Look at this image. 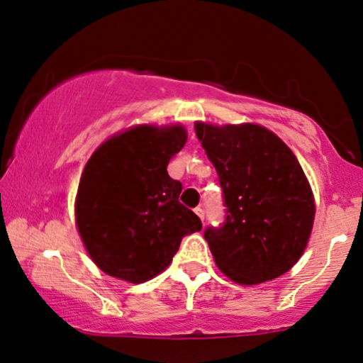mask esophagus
I'll use <instances>...</instances> for the list:
<instances>
[{
  "label": "esophagus",
  "mask_w": 363,
  "mask_h": 363,
  "mask_svg": "<svg viewBox=\"0 0 363 363\" xmlns=\"http://www.w3.org/2000/svg\"><path fill=\"white\" fill-rule=\"evenodd\" d=\"M195 213H196V216H198V218H200V220H201V223H203V221H205V211H203V210H201V208H196V210H195Z\"/></svg>",
  "instance_id": "esophagus-1"
}]
</instances>
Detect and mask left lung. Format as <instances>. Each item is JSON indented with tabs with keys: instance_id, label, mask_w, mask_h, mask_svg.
<instances>
[{
	"instance_id": "8db88e82",
	"label": "left lung",
	"mask_w": 363,
	"mask_h": 363,
	"mask_svg": "<svg viewBox=\"0 0 363 363\" xmlns=\"http://www.w3.org/2000/svg\"><path fill=\"white\" fill-rule=\"evenodd\" d=\"M195 132L228 206L225 225L205 231L218 269L241 286L282 276L304 255L315 218L299 160L259 123L196 121Z\"/></svg>"
}]
</instances>
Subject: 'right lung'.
Returning <instances> with one entry per match:
<instances>
[{
  "instance_id": "add662e5",
  "label": "right lung",
  "mask_w": 363,
  "mask_h": 363,
  "mask_svg": "<svg viewBox=\"0 0 363 363\" xmlns=\"http://www.w3.org/2000/svg\"><path fill=\"white\" fill-rule=\"evenodd\" d=\"M182 123H140L113 133L84 167L74 213L99 269L142 284L170 266L182 238L201 230L178 201L182 183L167 167L186 143Z\"/></svg>"
}]
</instances>
